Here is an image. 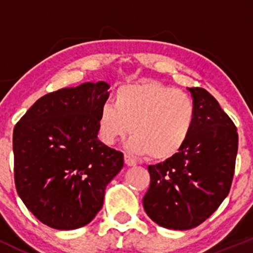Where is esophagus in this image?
I'll list each match as a JSON object with an SVG mask.
<instances>
[{
  "label": "esophagus",
  "instance_id": "esophagus-1",
  "mask_svg": "<svg viewBox=\"0 0 253 253\" xmlns=\"http://www.w3.org/2000/svg\"><path fill=\"white\" fill-rule=\"evenodd\" d=\"M125 164H126L127 167H135L136 162L134 161V159L132 158V157L125 155Z\"/></svg>",
  "mask_w": 253,
  "mask_h": 253
}]
</instances>
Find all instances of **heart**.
Listing matches in <instances>:
<instances>
[{
    "mask_svg": "<svg viewBox=\"0 0 253 253\" xmlns=\"http://www.w3.org/2000/svg\"><path fill=\"white\" fill-rule=\"evenodd\" d=\"M195 103L187 92L161 82L120 86L114 104L107 103L98 115V130L106 144L127 133L128 149L152 161H167L181 151L195 124ZM131 129H129V126Z\"/></svg>",
    "mask_w": 253,
    "mask_h": 253,
    "instance_id": "obj_1",
    "label": "heart"
}]
</instances>
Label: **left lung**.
Listing matches in <instances>:
<instances>
[{"mask_svg":"<svg viewBox=\"0 0 253 253\" xmlns=\"http://www.w3.org/2000/svg\"><path fill=\"white\" fill-rule=\"evenodd\" d=\"M188 89L196 112L189 140L177 155L149 165L151 183L143 199L153 221L181 231L207 220L226 199L238 152L237 127L219 102L206 89Z\"/></svg>","mask_w":253,"mask_h":253,"instance_id":"left-lung-1","label":"left lung"}]
</instances>
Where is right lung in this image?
Instances as JSON below:
<instances>
[{
    "instance_id": "1",
    "label": "right lung",
    "mask_w": 253,
    "mask_h": 253,
    "mask_svg": "<svg viewBox=\"0 0 253 253\" xmlns=\"http://www.w3.org/2000/svg\"><path fill=\"white\" fill-rule=\"evenodd\" d=\"M106 82L83 83L40 97L14 127V181L33 215L56 229L94 219L107 184L124 167L120 151L97 139Z\"/></svg>"
}]
</instances>
